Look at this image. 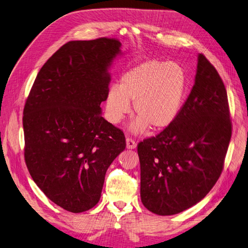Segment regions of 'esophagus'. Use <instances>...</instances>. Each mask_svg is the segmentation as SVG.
I'll list each match as a JSON object with an SVG mask.
<instances>
[{
	"label": "esophagus",
	"instance_id": "1",
	"mask_svg": "<svg viewBox=\"0 0 248 248\" xmlns=\"http://www.w3.org/2000/svg\"><path fill=\"white\" fill-rule=\"evenodd\" d=\"M126 148L127 149H136L137 148V142L131 138H126Z\"/></svg>",
	"mask_w": 248,
	"mask_h": 248
}]
</instances>
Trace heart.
<instances>
[{
	"mask_svg": "<svg viewBox=\"0 0 248 248\" xmlns=\"http://www.w3.org/2000/svg\"><path fill=\"white\" fill-rule=\"evenodd\" d=\"M186 88L183 68L177 63L149 60L124 73L118 86H111L106 101L108 121L118 124L129 111L138 118L131 124L134 133L149 126L159 131L170 127L181 110Z\"/></svg>",
	"mask_w": 248,
	"mask_h": 248,
	"instance_id": "heart-1",
	"label": "heart"
}]
</instances>
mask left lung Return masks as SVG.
Masks as SVG:
<instances>
[{"label": "left lung", "instance_id": "left-lung-1", "mask_svg": "<svg viewBox=\"0 0 248 248\" xmlns=\"http://www.w3.org/2000/svg\"><path fill=\"white\" fill-rule=\"evenodd\" d=\"M226 87L204 55L177 119L139 142L140 200L149 211L174 215L204 199L220 177L232 137Z\"/></svg>", "mask_w": 248, "mask_h": 248}]
</instances>
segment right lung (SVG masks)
Wrapping results in <instances>:
<instances>
[{
	"instance_id": "obj_1",
	"label": "right lung",
	"mask_w": 248,
	"mask_h": 248,
	"mask_svg": "<svg viewBox=\"0 0 248 248\" xmlns=\"http://www.w3.org/2000/svg\"><path fill=\"white\" fill-rule=\"evenodd\" d=\"M120 47L107 37L67 42L42 66L25 104L30 175L69 212H85L99 202L106 172L126 147L123 131L101 117L100 108Z\"/></svg>"
}]
</instances>
